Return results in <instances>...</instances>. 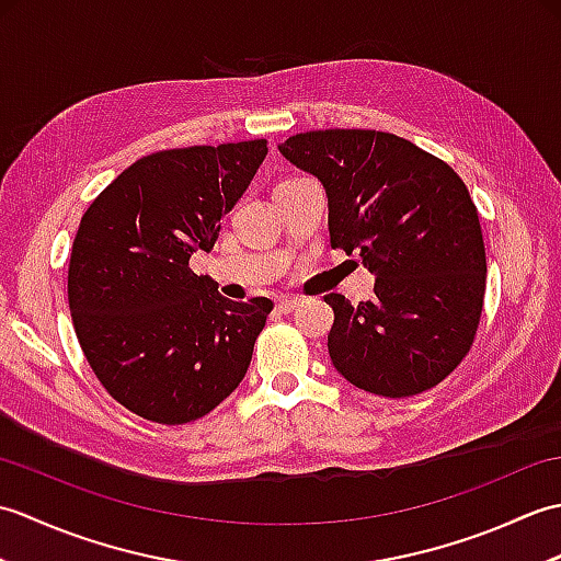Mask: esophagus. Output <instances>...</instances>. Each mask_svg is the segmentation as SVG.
<instances>
[{
  "label": "esophagus",
  "instance_id": "34e87169",
  "mask_svg": "<svg viewBox=\"0 0 561 561\" xmlns=\"http://www.w3.org/2000/svg\"><path fill=\"white\" fill-rule=\"evenodd\" d=\"M296 306H299V301L291 299V296H282V299H277V308L282 313H291Z\"/></svg>",
  "mask_w": 561,
  "mask_h": 561
}]
</instances>
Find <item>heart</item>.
<instances>
[{
    "label": "heart",
    "mask_w": 561,
    "mask_h": 561,
    "mask_svg": "<svg viewBox=\"0 0 561 561\" xmlns=\"http://www.w3.org/2000/svg\"><path fill=\"white\" fill-rule=\"evenodd\" d=\"M289 181H294V178H289Z\"/></svg>",
    "instance_id": "b5f03b06"
}]
</instances>
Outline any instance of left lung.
Returning <instances> with one entry per match:
<instances>
[{"mask_svg": "<svg viewBox=\"0 0 561 561\" xmlns=\"http://www.w3.org/2000/svg\"><path fill=\"white\" fill-rule=\"evenodd\" d=\"M279 151L323 183L330 245L376 274L371 301L325 296L332 366L383 398L438 386L472 347L486 284L478 207L460 175L376 129H316Z\"/></svg>", "mask_w": 561, "mask_h": 561, "instance_id": "left-lung-1", "label": "left lung"}]
</instances>
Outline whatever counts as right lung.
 Instances as JSON below:
<instances>
[{
	"mask_svg": "<svg viewBox=\"0 0 561 561\" xmlns=\"http://www.w3.org/2000/svg\"><path fill=\"white\" fill-rule=\"evenodd\" d=\"M267 139L163 149L125 169L83 211L67 274L79 344L129 412L187 424L241 383L272 301H229L190 270L253 181Z\"/></svg>",
	"mask_w": 561,
	"mask_h": 561,
	"instance_id": "1",
	"label": "right lung"
}]
</instances>
